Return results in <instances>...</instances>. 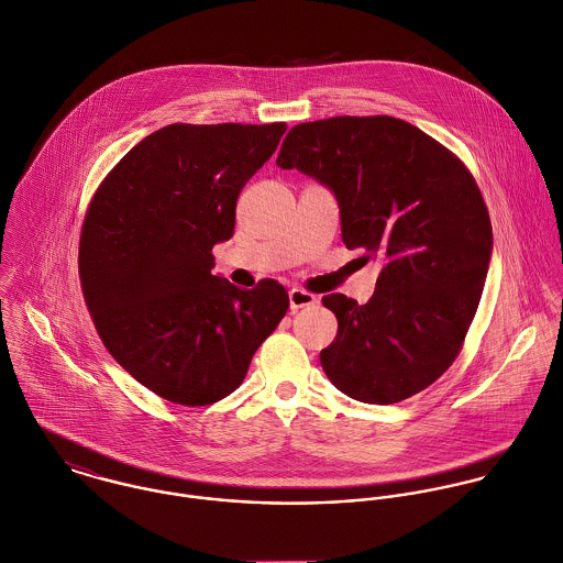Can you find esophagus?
Instances as JSON below:
<instances>
[{"label":"esophagus","mask_w":563,"mask_h":563,"mask_svg":"<svg viewBox=\"0 0 563 563\" xmlns=\"http://www.w3.org/2000/svg\"><path fill=\"white\" fill-rule=\"evenodd\" d=\"M318 302V296L307 291V289H300V287H294L289 291V305H291V311H298V309H305V307H311Z\"/></svg>","instance_id":"esophagus-1"}]
</instances>
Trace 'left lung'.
I'll return each mask as SVG.
<instances>
[{"label": "left lung", "instance_id": "1", "mask_svg": "<svg viewBox=\"0 0 563 563\" xmlns=\"http://www.w3.org/2000/svg\"><path fill=\"white\" fill-rule=\"evenodd\" d=\"M276 165L331 187L345 247L383 261L365 305L322 298L338 318V338L320 352L331 383L369 405L427 389L461 352L492 254L489 213L470 169L389 114L298 123Z\"/></svg>", "mask_w": 563, "mask_h": 563}]
</instances>
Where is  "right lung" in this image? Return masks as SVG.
<instances>
[{
  "mask_svg": "<svg viewBox=\"0 0 563 563\" xmlns=\"http://www.w3.org/2000/svg\"><path fill=\"white\" fill-rule=\"evenodd\" d=\"M287 123H172L136 143L87 209L78 272L96 331L156 396L205 407L232 394L289 309L272 278L239 289L213 276L236 198Z\"/></svg>",
  "mask_w": 563,
  "mask_h": 563,
  "instance_id": "add662e5",
  "label": "right lung"
}]
</instances>
